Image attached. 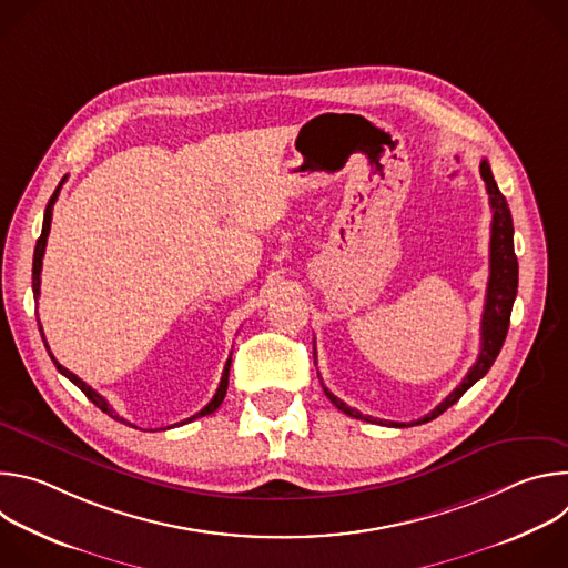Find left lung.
<instances>
[{
  "instance_id": "left-lung-1",
  "label": "left lung",
  "mask_w": 568,
  "mask_h": 568,
  "mask_svg": "<svg viewBox=\"0 0 568 568\" xmlns=\"http://www.w3.org/2000/svg\"><path fill=\"white\" fill-rule=\"evenodd\" d=\"M480 178L485 182V189H488L490 195V206H493V235H490V281H488V294H485V305H483V318H480V353L474 362V366L469 368V373L463 377V382L438 404V407L427 414L420 420L414 423H388V420H377L371 416L359 414L357 409H351L346 402H342L335 393H331L326 388V384L321 382L323 393L328 395V399L335 404L339 412H344L351 418L357 420H366V423H379L384 427H414V425H423L429 423L434 418H438L443 412H447L452 404H456L460 399V395L476 384L485 373L490 371V366L495 364L506 335H508V326H510V312H513V303L517 296V281H519V265H517V256H515V242H513V215L508 209L506 197L501 195L488 159H480Z\"/></svg>"
}]
</instances>
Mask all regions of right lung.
I'll use <instances>...</instances> for the list:
<instances>
[{
    "label": "right lung",
    "mask_w": 568,
    "mask_h": 568,
    "mask_svg": "<svg viewBox=\"0 0 568 568\" xmlns=\"http://www.w3.org/2000/svg\"><path fill=\"white\" fill-rule=\"evenodd\" d=\"M62 184H64V178H62V182L58 184V189L53 191V195H51V200H49V204H47V209H44V222H42V233H40V237H38V242H36V254H33V296H36V301H38V296H40V274H42V258H44V250H47V237H49V229H51V215H53V204H55V200H58V193H60V189H62ZM40 333H42V328H40ZM42 339H44V335H42ZM44 346H47V339H44ZM47 351H49V346H47ZM49 357L53 359V364H55V368L69 379V382H73L80 390H83L85 395H88V399H92L97 407L103 412V414H108V416H112L114 420H121V423H125L123 418H119L116 414H114V409L110 407L108 404V399L101 395V393H97L90 384H85L83 379H80L78 375H73L71 371H67L53 355H51V351H49ZM229 368H231V357L226 359V364H224V371H222V379H220V386H217V390H215V395L211 397V402L206 404V407L202 409V412H197L195 416H191V418H186V420H182L180 425H186V423H193L195 418H202V416H209V414H213L220 404H222V399H224V395H226V386H229ZM134 427V425H132ZM173 427H178V425H173ZM171 429V427H169Z\"/></svg>",
    "instance_id": "add662e5"
}]
</instances>
